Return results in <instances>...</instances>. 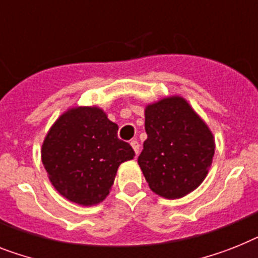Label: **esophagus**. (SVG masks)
<instances>
[{"mask_svg":"<svg viewBox=\"0 0 258 258\" xmlns=\"http://www.w3.org/2000/svg\"><path fill=\"white\" fill-rule=\"evenodd\" d=\"M131 145H132V148H133L134 153H136V155L140 154V144H138V141H136V140H132Z\"/></svg>","mask_w":258,"mask_h":258,"instance_id":"esophagus-1","label":"esophagus"}]
</instances>
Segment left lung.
I'll use <instances>...</instances> for the list:
<instances>
[{
	"label": "left lung",
	"instance_id": "obj_1",
	"mask_svg": "<svg viewBox=\"0 0 258 258\" xmlns=\"http://www.w3.org/2000/svg\"><path fill=\"white\" fill-rule=\"evenodd\" d=\"M148 134L138 165L149 187L178 199L204 180L215 153L214 136L182 97L172 96L145 109Z\"/></svg>",
	"mask_w": 258,
	"mask_h": 258
}]
</instances>
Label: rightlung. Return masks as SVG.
I'll return each mask as SVG.
<instances>
[{
	"mask_svg": "<svg viewBox=\"0 0 258 258\" xmlns=\"http://www.w3.org/2000/svg\"><path fill=\"white\" fill-rule=\"evenodd\" d=\"M117 131L95 106L74 108L57 118L42 146V162L57 192L83 206L105 199L118 166L136 155Z\"/></svg>",
	"mask_w": 258,
	"mask_h": 258,
	"instance_id": "obj_1",
	"label": "right lung"
}]
</instances>
